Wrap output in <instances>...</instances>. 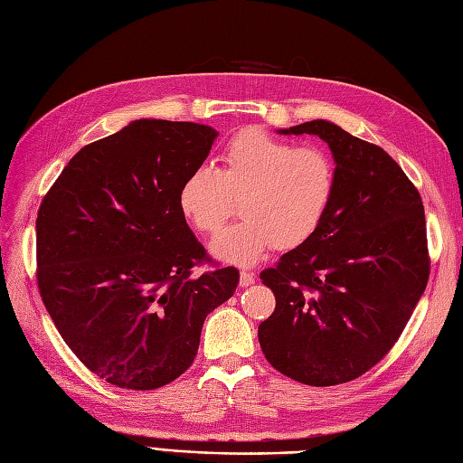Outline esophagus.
<instances>
[{
	"label": "esophagus",
	"instance_id": "1",
	"mask_svg": "<svg viewBox=\"0 0 463 463\" xmlns=\"http://www.w3.org/2000/svg\"><path fill=\"white\" fill-rule=\"evenodd\" d=\"M255 284V274H250V272H241L240 274V286L241 288H249V286H253Z\"/></svg>",
	"mask_w": 463,
	"mask_h": 463
}]
</instances>
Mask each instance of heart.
I'll return each mask as SVG.
<instances>
[{
	"label": "heart",
	"instance_id": "1",
	"mask_svg": "<svg viewBox=\"0 0 463 463\" xmlns=\"http://www.w3.org/2000/svg\"><path fill=\"white\" fill-rule=\"evenodd\" d=\"M334 193V165L317 146H296L245 129L222 150L216 167L201 165L179 187L177 204L191 226L216 235L241 201L243 220L213 243L220 260L255 264L276 245L311 240Z\"/></svg>",
	"mask_w": 463,
	"mask_h": 463
}]
</instances>
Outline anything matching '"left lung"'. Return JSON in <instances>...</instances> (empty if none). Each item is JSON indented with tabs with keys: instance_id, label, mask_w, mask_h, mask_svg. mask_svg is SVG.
I'll list each match as a JSON object with an SVG mask.
<instances>
[{
	"instance_id": "1",
	"label": "left lung",
	"mask_w": 463,
	"mask_h": 463,
	"mask_svg": "<svg viewBox=\"0 0 463 463\" xmlns=\"http://www.w3.org/2000/svg\"><path fill=\"white\" fill-rule=\"evenodd\" d=\"M278 133L328 145L334 193L311 240L260 272L276 309L259 342L293 381L349 383L390 352L427 288L425 208L388 152L340 125L313 119Z\"/></svg>"
}]
</instances>
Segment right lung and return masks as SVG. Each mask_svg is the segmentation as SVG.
Here are the masks:
<instances>
[{
    "label": "right lung",
    "instance_id": "add662e5",
    "mask_svg": "<svg viewBox=\"0 0 463 463\" xmlns=\"http://www.w3.org/2000/svg\"><path fill=\"white\" fill-rule=\"evenodd\" d=\"M216 137L210 125L135 119L80 148L40 204L42 301L109 384L154 390L184 374L206 315L240 282L232 266L191 278L206 253L177 204Z\"/></svg>",
    "mask_w": 463,
    "mask_h": 463
}]
</instances>
